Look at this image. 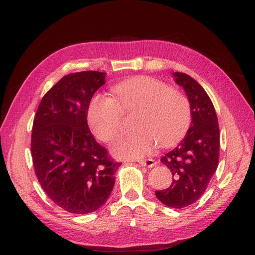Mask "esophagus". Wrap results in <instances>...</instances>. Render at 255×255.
<instances>
[{
    "label": "esophagus",
    "instance_id": "obj_1",
    "mask_svg": "<svg viewBox=\"0 0 255 255\" xmlns=\"http://www.w3.org/2000/svg\"><path fill=\"white\" fill-rule=\"evenodd\" d=\"M138 163L142 166H146V167H153L154 165H156V162L152 158H147V159H141V161H138Z\"/></svg>",
    "mask_w": 255,
    "mask_h": 255
}]
</instances>
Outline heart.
<instances>
[{
    "label": "heart",
    "instance_id": "b5f03b06",
    "mask_svg": "<svg viewBox=\"0 0 255 255\" xmlns=\"http://www.w3.org/2000/svg\"><path fill=\"white\" fill-rule=\"evenodd\" d=\"M114 100L97 94L88 109V123L96 137L113 140L120 131L122 114L137 111L134 131L117 139L112 151L118 157L140 158L162 146L177 143L191 124V106L188 98L165 82L150 77H134L112 88Z\"/></svg>",
    "mask_w": 255,
    "mask_h": 255
}]
</instances>
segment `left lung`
I'll use <instances>...</instances> for the list:
<instances>
[{
  "mask_svg": "<svg viewBox=\"0 0 255 255\" xmlns=\"http://www.w3.org/2000/svg\"><path fill=\"white\" fill-rule=\"evenodd\" d=\"M191 106V125L180 143L161 161L170 169L173 182L156 198L169 208L182 209L198 201L206 190L218 166L220 128L208 93L190 76L173 73Z\"/></svg>",
  "mask_w": 255,
  "mask_h": 255,
  "instance_id": "8db88e82",
  "label": "left lung"
}]
</instances>
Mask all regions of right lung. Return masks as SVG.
<instances>
[{"label":"right lung","mask_w":255,"mask_h":255,"mask_svg":"<svg viewBox=\"0 0 255 255\" xmlns=\"http://www.w3.org/2000/svg\"><path fill=\"white\" fill-rule=\"evenodd\" d=\"M105 77L93 70L64 76L45 93L34 116L35 175L47 197L74 214L94 212L108 201L121 166L96 141L87 122L89 104Z\"/></svg>","instance_id":"1"}]
</instances>
